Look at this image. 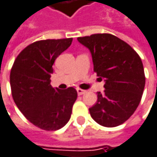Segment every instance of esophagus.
Instances as JSON below:
<instances>
[{"instance_id": "34e87169", "label": "esophagus", "mask_w": 157, "mask_h": 157, "mask_svg": "<svg viewBox=\"0 0 157 157\" xmlns=\"http://www.w3.org/2000/svg\"><path fill=\"white\" fill-rule=\"evenodd\" d=\"M77 92H78V95H83V94H85V93H86V90H81V89H77Z\"/></svg>"}]
</instances>
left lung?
Masks as SVG:
<instances>
[{"label": "left lung", "instance_id": "1", "mask_svg": "<svg viewBox=\"0 0 157 157\" xmlns=\"http://www.w3.org/2000/svg\"><path fill=\"white\" fill-rule=\"evenodd\" d=\"M78 41L90 50L94 71L105 82V90L98 92L97 102L90 108V116L105 127L123 123L138 107L145 85L140 56L127 43L110 34Z\"/></svg>", "mask_w": 157, "mask_h": 157}]
</instances>
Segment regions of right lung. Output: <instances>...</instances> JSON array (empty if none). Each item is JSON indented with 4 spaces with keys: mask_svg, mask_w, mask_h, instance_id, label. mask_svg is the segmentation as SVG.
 I'll list each match as a JSON object with an SVG mask.
<instances>
[{
    "mask_svg": "<svg viewBox=\"0 0 157 157\" xmlns=\"http://www.w3.org/2000/svg\"><path fill=\"white\" fill-rule=\"evenodd\" d=\"M72 38L47 39L26 46L16 57L10 75L13 101L25 118L46 131H56L69 121L77 90L53 88L50 78L56 57L67 50Z\"/></svg>",
    "mask_w": 157,
    "mask_h": 157,
    "instance_id": "1",
    "label": "right lung"
}]
</instances>
